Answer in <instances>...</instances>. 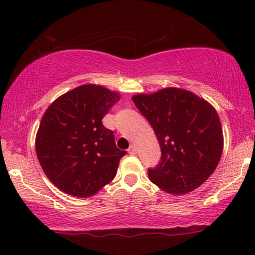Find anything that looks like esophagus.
Returning <instances> with one entry per match:
<instances>
[{
	"label": "esophagus",
	"instance_id": "1",
	"mask_svg": "<svg viewBox=\"0 0 255 255\" xmlns=\"http://www.w3.org/2000/svg\"><path fill=\"white\" fill-rule=\"evenodd\" d=\"M128 153H129V154H131V155H135V154L137 153V148H136V146H135V145H131L130 147L128 148Z\"/></svg>",
	"mask_w": 255,
	"mask_h": 255
}]
</instances>
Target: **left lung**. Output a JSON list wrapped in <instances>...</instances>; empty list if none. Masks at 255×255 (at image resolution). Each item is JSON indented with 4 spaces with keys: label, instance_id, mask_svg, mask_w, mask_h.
Segmentation results:
<instances>
[{
    "label": "left lung",
    "instance_id": "8db88e82",
    "mask_svg": "<svg viewBox=\"0 0 255 255\" xmlns=\"http://www.w3.org/2000/svg\"><path fill=\"white\" fill-rule=\"evenodd\" d=\"M131 99L154 129L162 150L161 162L148 169L149 180L175 196L200 187L214 173L223 153V129L215 108L179 88Z\"/></svg>",
    "mask_w": 255,
    "mask_h": 255
}]
</instances>
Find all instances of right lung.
I'll return each instance as SVG.
<instances>
[{
  "label": "right lung",
  "instance_id": "right-lung-1",
  "mask_svg": "<svg viewBox=\"0 0 255 255\" xmlns=\"http://www.w3.org/2000/svg\"><path fill=\"white\" fill-rule=\"evenodd\" d=\"M118 92L84 84L56 99L42 116L36 135L38 161L63 192L88 198L110 183L126 152L115 143L114 131L102 125Z\"/></svg>",
  "mask_w": 255,
  "mask_h": 255
}]
</instances>
